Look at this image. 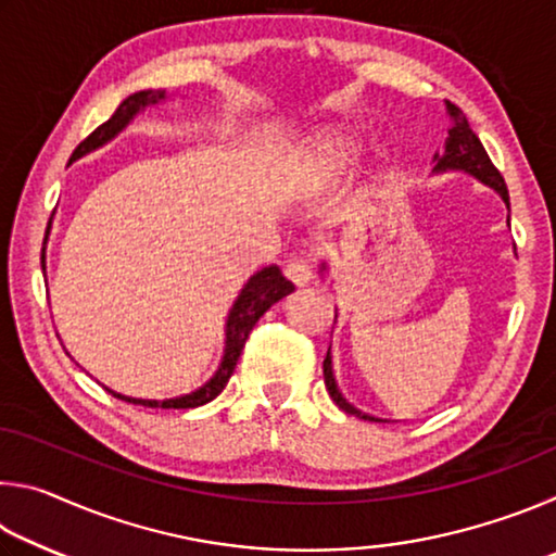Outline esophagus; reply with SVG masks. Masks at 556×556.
I'll return each mask as SVG.
<instances>
[{
	"label": "esophagus",
	"mask_w": 556,
	"mask_h": 556,
	"mask_svg": "<svg viewBox=\"0 0 556 556\" xmlns=\"http://www.w3.org/2000/svg\"><path fill=\"white\" fill-rule=\"evenodd\" d=\"M285 275H287V279H289L294 287H306L308 281H312V277H314L312 260H304V257L291 260L289 265L285 267Z\"/></svg>",
	"instance_id": "34e87169"
}]
</instances>
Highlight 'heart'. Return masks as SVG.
<instances>
[{
  "instance_id": "1",
  "label": "heart",
  "mask_w": 556,
  "mask_h": 556,
  "mask_svg": "<svg viewBox=\"0 0 556 556\" xmlns=\"http://www.w3.org/2000/svg\"><path fill=\"white\" fill-rule=\"evenodd\" d=\"M357 154H361V142L348 131H331L316 139L308 149V162L321 172H343L345 166H351Z\"/></svg>"
}]
</instances>
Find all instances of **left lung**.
<instances>
[{
  "mask_svg": "<svg viewBox=\"0 0 556 556\" xmlns=\"http://www.w3.org/2000/svg\"><path fill=\"white\" fill-rule=\"evenodd\" d=\"M446 112L451 117V129H448V139H446L444 152L434 154V174L466 172L470 176H476L478 181L491 186L493 191L505 201L507 208H510V195H507L505 178L493 166L491 156H488V152L481 144V139H478L476 131L470 129L466 115L454 105V102H448V100H446ZM321 269H326V262H324ZM324 380H326L328 394H331V400L338 404V407H341L348 414H355V417L375 421L372 417H368V414L357 412L353 404H348L343 394L338 392V384H336V378H333V365H331V348H328L326 361H324Z\"/></svg>",
  "mask_w": 556,
  "mask_h": 556,
  "instance_id": "8db88e82",
  "label": "left lung"
}]
</instances>
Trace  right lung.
Segmentation results:
<instances>
[{
    "instance_id": "1",
    "label": "right lung",
    "mask_w": 556,
    "mask_h": 556,
    "mask_svg": "<svg viewBox=\"0 0 556 556\" xmlns=\"http://www.w3.org/2000/svg\"><path fill=\"white\" fill-rule=\"evenodd\" d=\"M166 100V90H139L135 96H129L127 100L119 102V108L115 110L108 122L92 131L90 137L83 139V142L75 147V152L71 156V164L75 159L86 156L90 152H96L102 144H108L110 139H115L122 129H125L131 119H135L139 112L149 105H159V102ZM51 228V223H49ZM46 238H49V230H46ZM41 269L46 271V240H43V250H41ZM294 291V285L281 275L277 265L262 267L248 279V285L240 289L238 299L232 301L228 318H225V348H223V357L218 370L213 372V378L201 384L199 390L184 394V397L176 400H135V397H122V394H115V397L131 402V404H142V407H162V409H188V407H201V404L211 402L218 397V394L225 390L230 375L238 365V357L244 348V341L255 324L260 321V316H265L267 308L271 304H277L279 299H285L287 294Z\"/></svg>"
}]
</instances>
